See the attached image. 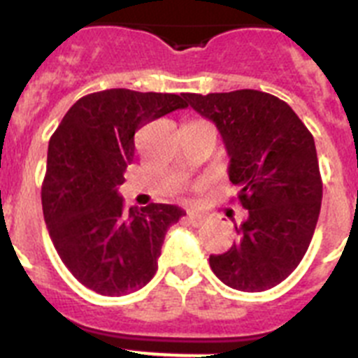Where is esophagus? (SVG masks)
<instances>
[{
    "mask_svg": "<svg viewBox=\"0 0 358 358\" xmlns=\"http://www.w3.org/2000/svg\"><path fill=\"white\" fill-rule=\"evenodd\" d=\"M188 220L194 224V226H201V224L204 222V217H202L201 213H197V211L188 210Z\"/></svg>",
    "mask_w": 358,
    "mask_h": 358,
    "instance_id": "obj_1",
    "label": "esophagus"
}]
</instances>
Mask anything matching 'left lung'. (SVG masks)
<instances>
[{
    "label": "left lung",
    "instance_id": "obj_1",
    "mask_svg": "<svg viewBox=\"0 0 358 358\" xmlns=\"http://www.w3.org/2000/svg\"><path fill=\"white\" fill-rule=\"evenodd\" d=\"M211 120L229 156V181L248 217L235 224L238 242L211 255L218 280L242 292L273 289L303 260L322 201L314 136L289 103L256 90L186 93Z\"/></svg>",
    "mask_w": 358,
    "mask_h": 358
}]
</instances>
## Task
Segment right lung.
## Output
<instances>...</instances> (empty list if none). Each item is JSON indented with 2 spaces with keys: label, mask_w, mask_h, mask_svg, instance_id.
<instances>
[{
  "label": "right lung",
  "mask_w": 358,
  "mask_h": 358,
  "mask_svg": "<svg viewBox=\"0 0 358 358\" xmlns=\"http://www.w3.org/2000/svg\"><path fill=\"white\" fill-rule=\"evenodd\" d=\"M185 107V93L98 91L73 103L50 138L44 220L62 264L87 289L125 296L156 274L166 229L185 210L154 202L127 210L118 188L136 131Z\"/></svg>",
  "instance_id": "right-lung-1"
}]
</instances>
